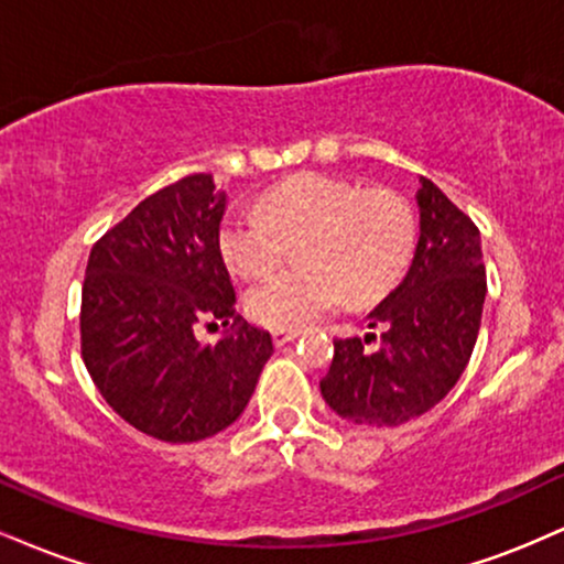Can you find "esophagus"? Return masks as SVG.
Here are the masks:
<instances>
[{
    "label": "esophagus",
    "mask_w": 564,
    "mask_h": 564,
    "mask_svg": "<svg viewBox=\"0 0 564 564\" xmlns=\"http://www.w3.org/2000/svg\"><path fill=\"white\" fill-rule=\"evenodd\" d=\"M296 336H300V332H296V328H273V341H275V347L289 345V341H294Z\"/></svg>",
    "instance_id": "obj_1"
}]
</instances>
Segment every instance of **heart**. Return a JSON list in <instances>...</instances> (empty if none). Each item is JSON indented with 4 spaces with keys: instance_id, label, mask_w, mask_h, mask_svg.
<instances>
[{
    "instance_id": "obj_1",
    "label": "heart",
    "mask_w": 564,
    "mask_h": 564,
    "mask_svg": "<svg viewBox=\"0 0 564 564\" xmlns=\"http://www.w3.org/2000/svg\"><path fill=\"white\" fill-rule=\"evenodd\" d=\"M257 212L219 223V257L236 275L273 273L300 241V268L257 283L246 313L270 328H302L339 307L373 302L398 286L416 249V212L392 187H360L304 172L270 187Z\"/></svg>"
}]
</instances>
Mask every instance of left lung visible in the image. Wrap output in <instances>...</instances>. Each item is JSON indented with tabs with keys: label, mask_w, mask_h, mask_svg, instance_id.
<instances>
[{
	"label": "left lung",
	"mask_w": 564,
	"mask_h": 564,
	"mask_svg": "<svg viewBox=\"0 0 564 564\" xmlns=\"http://www.w3.org/2000/svg\"><path fill=\"white\" fill-rule=\"evenodd\" d=\"M416 200L422 232L411 270L368 315L379 334L334 339L321 379L326 403L355 424L398 426L437 405L480 334L488 291L480 230L432 180L422 177Z\"/></svg>",
	"instance_id": "1"
}]
</instances>
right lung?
<instances>
[{
    "label": "right lung",
    "mask_w": 564,
    "mask_h": 564,
    "mask_svg": "<svg viewBox=\"0 0 564 564\" xmlns=\"http://www.w3.org/2000/svg\"><path fill=\"white\" fill-rule=\"evenodd\" d=\"M225 193L187 174L97 238L82 283V358L106 403L164 443H196L243 413L273 339L236 313L219 257ZM228 325L215 346L195 326Z\"/></svg>",
    "instance_id": "1"
}]
</instances>
